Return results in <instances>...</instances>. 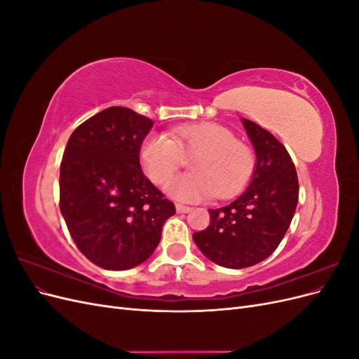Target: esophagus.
I'll list each match as a JSON object with an SVG mask.
<instances>
[{"label":"esophagus","instance_id":"obj_1","mask_svg":"<svg viewBox=\"0 0 359 359\" xmlns=\"http://www.w3.org/2000/svg\"><path fill=\"white\" fill-rule=\"evenodd\" d=\"M175 208H177V212H178V214H186V212H190V211H191L190 206L182 205V203H177Z\"/></svg>","mask_w":359,"mask_h":359}]
</instances>
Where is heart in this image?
I'll use <instances>...</instances> for the list:
<instances>
[{
    "label": "heart",
    "instance_id": "b5f03b06",
    "mask_svg": "<svg viewBox=\"0 0 359 359\" xmlns=\"http://www.w3.org/2000/svg\"><path fill=\"white\" fill-rule=\"evenodd\" d=\"M170 137L149 133L140 145L139 157L148 178L165 184L191 157L193 170L168 184V191L184 202L217 196L227 199L240 193L256 169L253 149L235 139L229 128L215 123L184 124L170 130Z\"/></svg>",
    "mask_w": 359,
    "mask_h": 359
}]
</instances>
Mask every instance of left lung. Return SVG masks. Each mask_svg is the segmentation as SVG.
<instances>
[{
	"label": "left lung",
	"instance_id": "1",
	"mask_svg": "<svg viewBox=\"0 0 359 359\" xmlns=\"http://www.w3.org/2000/svg\"><path fill=\"white\" fill-rule=\"evenodd\" d=\"M256 151L252 182L240 198L208 210L210 226L193 233L214 264L241 269L262 262L283 240L298 203V175L285 145L259 124L243 118Z\"/></svg>",
	"mask_w": 359,
	"mask_h": 359
}]
</instances>
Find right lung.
I'll use <instances>...</instances> for the list:
<instances>
[{
	"instance_id": "obj_1",
	"label": "right lung",
	"mask_w": 359,
	"mask_h": 359,
	"mask_svg": "<svg viewBox=\"0 0 359 359\" xmlns=\"http://www.w3.org/2000/svg\"><path fill=\"white\" fill-rule=\"evenodd\" d=\"M153 121L123 106L86 119L72 133L60 170V210L82 255L104 269L147 260L175 205L140 169Z\"/></svg>"
}]
</instances>
